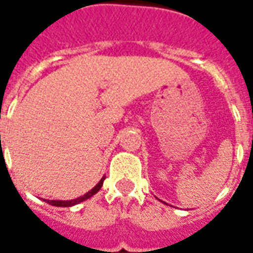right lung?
I'll list each match as a JSON object with an SVG mask.
<instances>
[{
	"mask_svg": "<svg viewBox=\"0 0 253 253\" xmlns=\"http://www.w3.org/2000/svg\"><path fill=\"white\" fill-rule=\"evenodd\" d=\"M103 180H105V177H103V178H101V181H99L98 184L95 185L94 188L91 189L90 192H87L86 194L79 197V198H76V200H71V201H49V200H44V201H45V202H47V204L52 205V206H59V208H69V206H73V205L80 204V202H83V201L87 200V198H90L91 196H94L95 193L98 192L99 189H101V186H102Z\"/></svg>",
	"mask_w": 253,
	"mask_h": 253,
	"instance_id": "obj_1",
	"label": "right lung"
}]
</instances>
